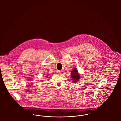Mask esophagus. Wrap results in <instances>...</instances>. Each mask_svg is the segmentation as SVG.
<instances>
[{
    "label": "esophagus",
    "mask_w": 121,
    "mask_h": 121,
    "mask_svg": "<svg viewBox=\"0 0 121 121\" xmlns=\"http://www.w3.org/2000/svg\"><path fill=\"white\" fill-rule=\"evenodd\" d=\"M61 72H62L61 71H59V70H58L57 71V73H59V74H61L62 73Z\"/></svg>",
    "instance_id": "1"
}]
</instances>
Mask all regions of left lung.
I'll use <instances>...</instances> for the list:
<instances>
[{
  "instance_id": "8db88e82",
  "label": "left lung",
  "mask_w": 121,
  "mask_h": 121,
  "mask_svg": "<svg viewBox=\"0 0 121 121\" xmlns=\"http://www.w3.org/2000/svg\"><path fill=\"white\" fill-rule=\"evenodd\" d=\"M71 76L72 78V80H73V82H74V83L78 82V81L79 80V79H80V75L78 73V71L76 69V68H74V69H73V70L71 71Z\"/></svg>"
}]
</instances>
